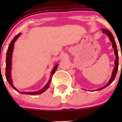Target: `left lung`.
<instances>
[{"label": "left lung", "instance_id": "1", "mask_svg": "<svg viewBox=\"0 0 122 122\" xmlns=\"http://www.w3.org/2000/svg\"><path fill=\"white\" fill-rule=\"evenodd\" d=\"M102 32H103V34H106L108 36H109L110 41L112 42V47L114 48V55H115V56H116V60H115V61H114V64H115V66H114L111 78H110V80L109 81V82H108V83H107L105 86H103V87H101V88H98V89H97V90H93V92H94V91L102 90H103V88H106V87H107V86H109V85L111 84V83L114 80V78H115L116 76L117 72L118 66H119V55H118V51H117V45H116V42H115V40H114L113 35H112V34L110 31H109V30H107V29H102Z\"/></svg>", "mask_w": 122, "mask_h": 122}]
</instances>
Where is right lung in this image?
Here are the masks:
<instances>
[{
    "instance_id": "1",
    "label": "right lung",
    "mask_w": 122,
    "mask_h": 122,
    "mask_svg": "<svg viewBox=\"0 0 122 122\" xmlns=\"http://www.w3.org/2000/svg\"><path fill=\"white\" fill-rule=\"evenodd\" d=\"M20 33H19L18 35H17L13 39H12V41L10 43L9 45V47L8 49V51L6 52V78L7 81H8V83H9V84L10 85L11 87L15 89V90H16L18 93H20V94H29V95H32V96H35L38 95V94H41L42 93H43L44 92H45L48 88L50 87V84H51V79H52V75L55 73V71L56 70V69L58 68V64H55L54 66V68L52 69V71H51V75L50 76V78L49 79V81H48V83H46V85L43 87L42 89H41L40 90L36 91V92H19L16 88L14 86V85L13 84V81L12 79V76H11V70H12V53H13V48H14V44L15 42L16 41V40L18 39V38L20 36Z\"/></svg>"
}]
</instances>
